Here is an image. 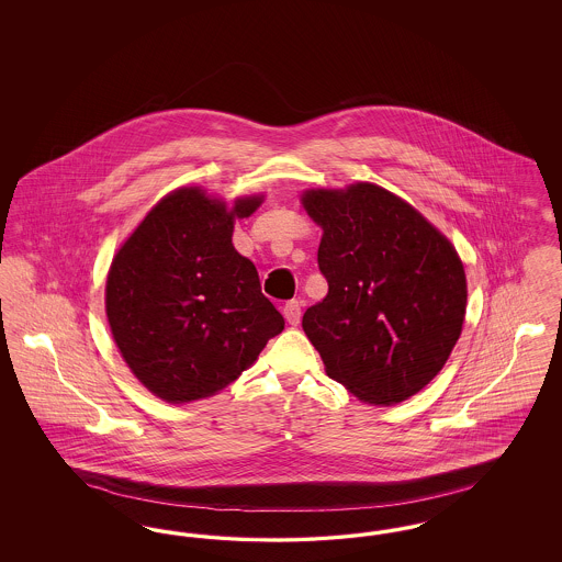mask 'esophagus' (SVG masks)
Segmentation results:
<instances>
[{
    "instance_id": "1",
    "label": "esophagus",
    "mask_w": 562,
    "mask_h": 562,
    "mask_svg": "<svg viewBox=\"0 0 562 562\" xmlns=\"http://www.w3.org/2000/svg\"><path fill=\"white\" fill-rule=\"evenodd\" d=\"M284 318L291 326H299V322H301V303L299 301H289L284 305Z\"/></svg>"
}]
</instances>
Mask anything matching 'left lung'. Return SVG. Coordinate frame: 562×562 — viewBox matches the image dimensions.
I'll return each instance as SVG.
<instances>
[{
    "label": "left lung",
    "instance_id": "1",
    "mask_svg": "<svg viewBox=\"0 0 562 562\" xmlns=\"http://www.w3.org/2000/svg\"><path fill=\"white\" fill-rule=\"evenodd\" d=\"M301 204L322 229L328 293L303 314V330L324 371L360 402L408 401L440 373L461 335V257L415 206L374 183L305 189Z\"/></svg>",
    "mask_w": 562,
    "mask_h": 562
}]
</instances>
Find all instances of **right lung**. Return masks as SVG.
<instances>
[{"instance_id":"obj_1","label":"right lung","mask_w":562,"mask_h":562,"mask_svg":"<svg viewBox=\"0 0 562 562\" xmlns=\"http://www.w3.org/2000/svg\"><path fill=\"white\" fill-rule=\"evenodd\" d=\"M263 193L232 204L177 188L143 216L109 266L105 312L131 373L160 401H204L250 369L284 318L234 248L236 218Z\"/></svg>"}]
</instances>
